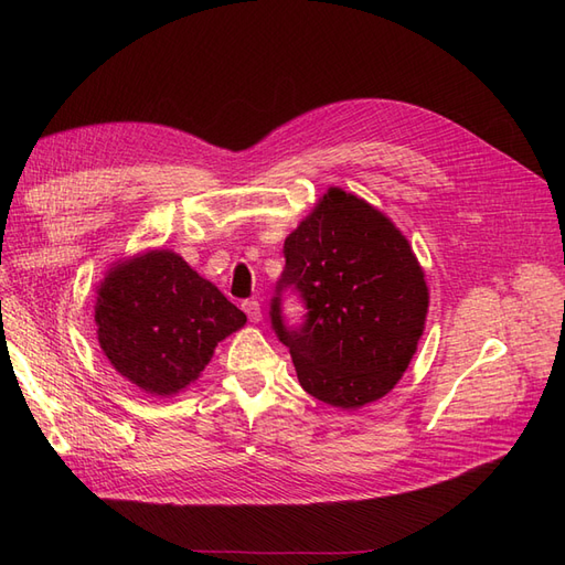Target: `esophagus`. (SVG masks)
I'll return each instance as SVG.
<instances>
[{"mask_svg": "<svg viewBox=\"0 0 565 565\" xmlns=\"http://www.w3.org/2000/svg\"><path fill=\"white\" fill-rule=\"evenodd\" d=\"M243 311L247 313L249 322H259L262 320V306H259V301H254V299L243 301Z\"/></svg>", "mask_w": 565, "mask_h": 565, "instance_id": "esophagus-1", "label": "esophagus"}]
</instances>
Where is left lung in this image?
Listing matches in <instances>:
<instances>
[{
  "label": "left lung",
  "mask_w": 565,
  "mask_h": 565,
  "mask_svg": "<svg viewBox=\"0 0 565 565\" xmlns=\"http://www.w3.org/2000/svg\"><path fill=\"white\" fill-rule=\"evenodd\" d=\"M282 252L270 324L303 391L341 409L386 396L413 361L429 311V287L405 235L365 200L330 188ZM285 288L307 306L299 329L284 322Z\"/></svg>",
  "instance_id": "obj_1"
}]
</instances>
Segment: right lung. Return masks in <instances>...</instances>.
<instances>
[{
	"label": "right lung",
	"mask_w": 565,
	"mask_h": 565,
	"mask_svg": "<svg viewBox=\"0 0 565 565\" xmlns=\"http://www.w3.org/2000/svg\"><path fill=\"white\" fill-rule=\"evenodd\" d=\"M96 295L100 349L125 380L152 396H174L195 382L218 341L247 322L169 249L115 264Z\"/></svg>",
	"instance_id": "right-lung-1"
}]
</instances>
